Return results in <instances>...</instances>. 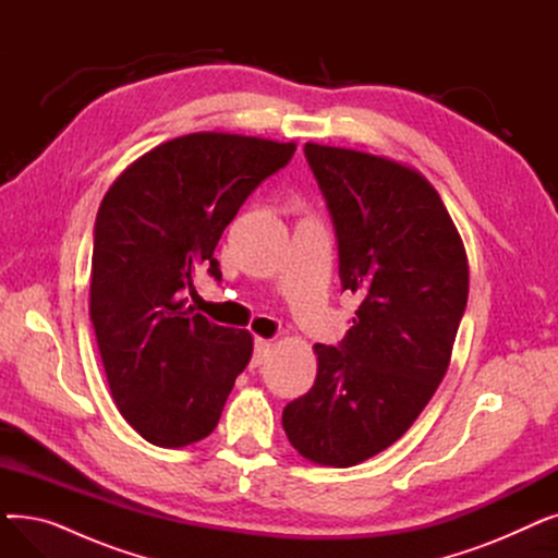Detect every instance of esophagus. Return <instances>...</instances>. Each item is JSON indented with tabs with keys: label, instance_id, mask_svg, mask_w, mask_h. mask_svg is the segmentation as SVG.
Segmentation results:
<instances>
[{
	"label": "esophagus",
	"instance_id": "esophagus-1",
	"mask_svg": "<svg viewBox=\"0 0 558 558\" xmlns=\"http://www.w3.org/2000/svg\"><path fill=\"white\" fill-rule=\"evenodd\" d=\"M271 341L269 339H255V353H253V364L259 366L264 360H267V355L271 353Z\"/></svg>",
	"mask_w": 558,
	"mask_h": 558
}]
</instances>
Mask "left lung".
Listing matches in <instances>:
<instances>
[{"instance_id": "obj_1", "label": "left lung", "mask_w": 558, "mask_h": 558, "mask_svg": "<svg viewBox=\"0 0 558 558\" xmlns=\"http://www.w3.org/2000/svg\"><path fill=\"white\" fill-rule=\"evenodd\" d=\"M305 156L332 215L341 289L360 307L337 348L314 345V387L284 407L282 427L307 461L348 468L393 446L441 385L468 255L418 169L316 142Z\"/></svg>"}]
</instances>
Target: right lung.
Instances as JSON below:
<instances>
[{
	"label": "right lung",
	"instance_id": "1",
	"mask_svg": "<svg viewBox=\"0 0 558 558\" xmlns=\"http://www.w3.org/2000/svg\"><path fill=\"white\" fill-rule=\"evenodd\" d=\"M296 142L201 131L158 144L106 192L95 223L90 318L124 421L158 448L213 434L253 335L185 307L248 194L282 169Z\"/></svg>",
	"mask_w": 558,
	"mask_h": 558
}]
</instances>
